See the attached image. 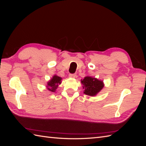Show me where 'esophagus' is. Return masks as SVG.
Segmentation results:
<instances>
[{
  "label": "esophagus",
  "mask_w": 146,
  "mask_h": 146,
  "mask_svg": "<svg viewBox=\"0 0 146 146\" xmlns=\"http://www.w3.org/2000/svg\"><path fill=\"white\" fill-rule=\"evenodd\" d=\"M69 77L70 78H75L76 77V74H69Z\"/></svg>",
  "instance_id": "34e87169"
}]
</instances>
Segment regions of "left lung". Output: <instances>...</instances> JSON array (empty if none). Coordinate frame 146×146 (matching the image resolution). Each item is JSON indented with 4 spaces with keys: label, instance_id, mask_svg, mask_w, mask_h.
<instances>
[{
    "label": "left lung",
    "instance_id": "left-lung-1",
    "mask_svg": "<svg viewBox=\"0 0 146 146\" xmlns=\"http://www.w3.org/2000/svg\"><path fill=\"white\" fill-rule=\"evenodd\" d=\"M81 83L84 90L83 93L90 96H96L104 86L102 81L90 76H86L81 80Z\"/></svg>",
    "mask_w": 146,
    "mask_h": 146
}]
</instances>
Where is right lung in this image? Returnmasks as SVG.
<instances>
[{"instance_id": "obj_1", "label": "right lung", "mask_w": 146, "mask_h": 146, "mask_svg": "<svg viewBox=\"0 0 146 146\" xmlns=\"http://www.w3.org/2000/svg\"><path fill=\"white\" fill-rule=\"evenodd\" d=\"M61 80H62V78L55 75L52 79L47 82V89L51 92H55L58 85L61 84Z\"/></svg>"}]
</instances>
